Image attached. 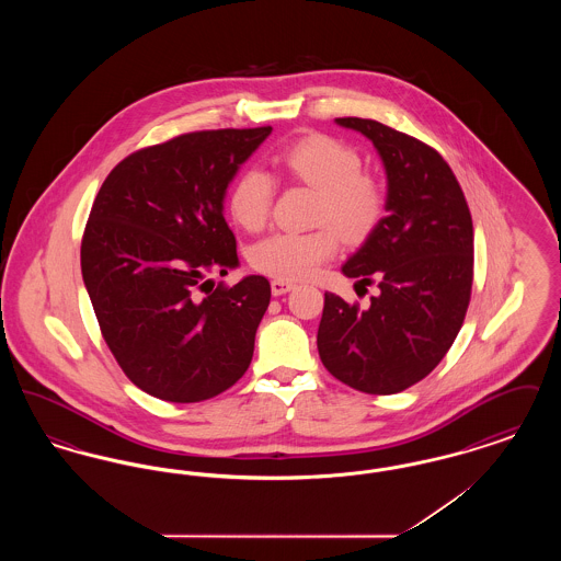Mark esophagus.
I'll return each mask as SVG.
<instances>
[{
  "label": "esophagus",
  "mask_w": 561,
  "mask_h": 561,
  "mask_svg": "<svg viewBox=\"0 0 561 561\" xmlns=\"http://www.w3.org/2000/svg\"><path fill=\"white\" fill-rule=\"evenodd\" d=\"M293 288L294 284L293 282H288V279H273V282H271V293H273V296H282V294L290 293Z\"/></svg>",
  "instance_id": "34e87169"
}]
</instances>
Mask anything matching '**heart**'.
<instances>
[{
    "mask_svg": "<svg viewBox=\"0 0 561 561\" xmlns=\"http://www.w3.org/2000/svg\"><path fill=\"white\" fill-rule=\"evenodd\" d=\"M277 165L298 183L318 188L316 220L332 222L347 240H364L385 210L380 183L362 172V156L347 142L311 134L277 156ZM275 183L265 170L245 168L229 193V210L245 231L267 225ZM339 250L330 225L316 231H275L250 248V265L277 279H305Z\"/></svg>",
    "mask_w": 561,
    "mask_h": 561,
    "instance_id": "obj_1",
    "label": "heart"
}]
</instances>
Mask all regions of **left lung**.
<instances>
[{
	"label": "left lung",
	"mask_w": 561,
	"mask_h": 561,
	"mask_svg": "<svg viewBox=\"0 0 561 561\" xmlns=\"http://www.w3.org/2000/svg\"><path fill=\"white\" fill-rule=\"evenodd\" d=\"M364 134L387 176L385 216L341 267L376 282L368 309L325 293L318 348L348 387L391 396L423 380L453 347L473 282V222L450 165L425 142L380 122L334 119Z\"/></svg>",
	"instance_id": "left-lung-1"
}]
</instances>
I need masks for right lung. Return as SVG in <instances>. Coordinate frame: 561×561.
Returning <instances> with one entry per match:
<instances>
[{"label":"right lung","mask_w":561,"mask_h":561,"mask_svg":"<svg viewBox=\"0 0 561 561\" xmlns=\"http://www.w3.org/2000/svg\"><path fill=\"white\" fill-rule=\"evenodd\" d=\"M271 130L183 134L136 151L92 204L81 240L85 290L117 364L158 400H210L252 362L267 279L205 286L208 273L240 267L225 197Z\"/></svg>","instance_id":"add662e5"}]
</instances>
